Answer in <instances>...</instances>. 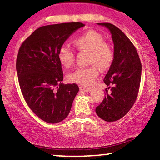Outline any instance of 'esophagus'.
<instances>
[{"instance_id":"obj_1","label":"esophagus","mask_w":160,"mask_h":160,"mask_svg":"<svg viewBox=\"0 0 160 160\" xmlns=\"http://www.w3.org/2000/svg\"><path fill=\"white\" fill-rule=\"evenodd\" d=\"M80 90L86 92H91L92 90V88L86 87V86H80Z\"/></svg>"}]
</instances>
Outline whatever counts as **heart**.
Instances as JSON below:
<instances>
[{
    "label": "heart",
    "mask_w": 160,
    "mask_h": 160,
    "mask_svg": "<svg viewBox=\"0 0 160 160\" xmlns=\"http://www.w3.org/2000/svg\"><path fill=\"white\" fill-rule=\"evenodd\" d=\"M73 44L78 50L89 52V63L95 64L87 68H80L68 75V80L74 83L85 86H91L98 76L97 65L101 69H108L113 60V49L111 45L104 41L102 34L94 30L86 31L75 38ZM58 61L65 68L74 64V55L71 49L62 46L58 51Z\"/></svg>",
    "instance_id": "obj_1"
}]
</instances>
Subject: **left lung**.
Listing matches in <instances>:
<instances>
[{"mask_svg":"<svg viewBox=\"0 0 160 160\" xmlns=\"http://www.w3.org/2000/svg\"><path fill=\"white\" fill-rule=\"evenodd\" d=\"M106 27L114 44L113 60L104 79L108 86L107 95L95 108L97 115L107 122L123 117L136 101L140 87L141 63L135 46L120 29L113 24L98 23ZM109 88L111 90L108 92Z\"/></svg>","mask_w":160,"mask_h":160,"instance_id":"1","label":"left lung"}]
</instances>
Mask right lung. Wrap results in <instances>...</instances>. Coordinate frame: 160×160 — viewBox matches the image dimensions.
<instances>
[{"label": "right lung", "instance_id": "add662e5", "mask_svg": "<svg viewBox=\"0 0 160 160\" xmlns=\"http://www.w3.org/2000/svg\"><path fill=\"white\" fill-rule=\"evenodd\" d=\"M68 22L42 26L22 43L16 71L22 93L30 109L48 123L65 120L78 94L76 83L64 84L58 49L73 33L84 26Z\"/></svg>", "mask_w": 160, "mask_h": 160}]
</instances>
